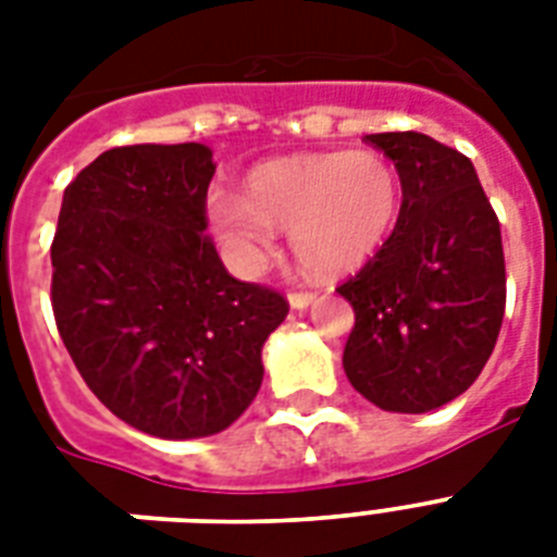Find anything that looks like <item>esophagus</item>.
I'll use <instances>...</instances> for the list:
<instances>
[{"instance_id":"esophagus-1","label":"esophagus","mask_w":557,"mask_h":557,"mask_svg":"<svg viewBox=\"0 0 557 557\" xmlns=\"http://www.w3.org/2000/svg\"><path fill=\"white\" fill-rule=\"evenodd\" d=\"M314 292H292V295H288V306H292V309H309V306L314 304Z\"/></svg>"}]
</instances>
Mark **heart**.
Masks as SVG:
<instances>
[{
  "mask_svg": "<svg viewBox=\"0 0 557 557\" xmlns=\"http://www.w3.org/2000/svg\"><path fill=\"white\" fill-rule=\"evenodd\" d=\"M401 182L379 150L309 152L253 168L245 196L213 190L205 205L210 234L239 274H260L292 231L304 271L335 277L361 269L396 225Z\"/></svg>",
  "mask_w": 557,
  "mask_h": 557,
  "instance_id": "b5f03b06",
  "label": "heart"
}]
</instances>
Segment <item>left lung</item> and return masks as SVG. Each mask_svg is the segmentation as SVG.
I'll list each match as a JSON object with an SVG mask.
<instances>
[{
	"label": "left lung",
	"mask_w": 557,
	"mask_h": 557,
	"mask_svg": "<svg viewBox=\"0 0 557 557\" xmlns=\"http://www.w3.org/2000/svg\"><path fill=\"white\" fill-rule=\"evenodd\" d=\"M396 164L401 208L375 257L338 286L356 326L349 384L389 413H428L483 372L506 309L500 222L474 164L422 133L367 135Z\"/></svg>",
	"instance_id": "left-lung-1"
}]
</instances>
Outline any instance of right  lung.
<instances>
[{"instance_id": "1", "label": "right lung", "mask_w": 557, "mask_h": 557, "mask_svg": "<svg viewBox=\"0 0 557 557\" xmlns=\"http://www.w3.org/2000/svg\"><path fill=\"white\" fill-rule=\"evenodd\" d=\"M205 144L115 147L63 193L51 306L103 405L159 440L225 431L262 384L286 297L234 280L205 234Z\"/></svg>"}]
</instances>
